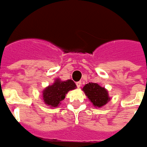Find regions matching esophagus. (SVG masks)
I'll return each mask as SVG.
<instances>
[{"instance_id": "34e87169", "label": "esophagus", "mask_w": 147, "mask_h": 147, "mask_svg": "<svg viewBox=\"0 0 147 147\" xmlns=\"http://www.w3.org/2000/svg\"><path fill=\"white\" fill-rule=\"evenodd\" d=\"M81 82H80V81H79V82H77L76 83V86H77V88H80L81 87Z\"/></svg>"}]
</instances>
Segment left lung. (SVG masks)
Here are the masks:
<instances>
[{"label": "left lung", "instance_id": "1", "mask_svg": "<svg viewBox=\"0 0 147 147\" xmlns=\"http://www.w3.org/2000/svg\"><path fill=\"white\" fill-rule=\"evenodd\" d=\"M82 90L95 107H102L111 100L107 90L98 84L89 83L85 84Z\"/></svg>", "mask_w": 147, "mask_h": 147}]
</instances>
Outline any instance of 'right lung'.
Wrapping results in <instances>:
<instances>
[{
  "mask_svg": "<svg viewBox=\"0 0 147 147\" xmlns=\"http://www.w3.org/2000/svg\"><path fill=\"white\" fill-rule=\"evenodd\" d=\"M76 88V85L71 80H61L57 78L55 80L54 83L43 90L42 91V100L46 105L50 107L56 108L61 104L65 95L67 92Z\"/></svg>",
  "mask_w": 147,
  "mask_h": 147,
  "instance_id": "obj_1",
  "label": "right lung"
}]
</instances>
